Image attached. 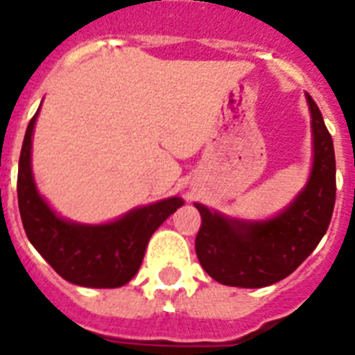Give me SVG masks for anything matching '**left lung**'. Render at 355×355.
<instances>
[{
	"label": "left lung",
	"instance_id": "obj_1",
	"mask_svg": "<svg viewBox=\"0 0 355 355\" xmlns=\"http://www.w3.org/2000/svg\"><path fill=\"white\" fill-rule=\"evenodd\" d=\"M306 97L313 119L315 162L309 183L290 208L270 220L247 224L196 205L200 213L197 258L216 283L240 288L277 283L297 270L331 224L336 200L334 146L320 108L309 94Z\"/></svg>",
	"mask_w": 355,
	"mask_h": 355
}]
</instances>
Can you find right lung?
<instances>
[{"label": "right lung", "mask_w": 355, "mask_h": 355, "mask_svg": "<svg viewBox=\"0 0 355 355\" xmlns=\"http://www.w3.org/2000/svg\"><path fill=\"white\" fill-rule=\"evenodd\" d=\"M37 114L26 128L17 174L19 213L28 240L69 283L87 288L124 286L139 272L149 238L171 213L183 206V200H159L106 225L62 220L39 196L31 175V133Z\"/></svg>", "instance_id": "obj_1"}]
</instances>
